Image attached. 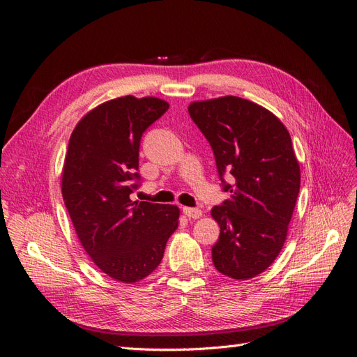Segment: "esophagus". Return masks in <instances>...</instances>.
<instances>
[{
    "mask_svg": "<svg viewBox=\"0 0 357 357\" xmlns=\"http://www.w3.org/2000/svg\"><path fill=\"white\" fill-rule=\"evenodd\" d=\"M183 211H185V214L189 219H199L202 215V211L199 208H193V207H185Z\"/></svg>",
    "mask_w": 357,
    "mask_h": 357,
    "instance_id": "1",
    "label": "esophagus"
}]
</instances>
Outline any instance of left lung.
I'll return each instance as SVG.
<instances>
[{
  "label": "left lung",
  "instance_id": "8db88e82",
  "mask_svg": "<svg viewBox=\"0 0 357 357\" xmlns=\"http://www.w3.org/2000/svg\"><path fill=\"white\" fill-rule=\"evenodd\" d=\"M189 114L231 195L211 210L220 226L213 264L226 277L248 280L275 261L286 241L301 186L291 138L271 112L238 96L192 102Z\"/></svg>",
  "mask_w": 357,
  "mask_h": 357
}]
</instances>
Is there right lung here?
Masks as SVG:
<instances>
[{"label": "right lung", "mask_w": 357, "mask_h": 357, "mask_svg": "<svg viewBox=\"0 0 357 357\" xmlns=\"http://www.w3.org/2000/svg\"><path fill=\"white\" fill-rule=\"evenodd\" d=\"M169 109L153 96H122L74 128L62 171V197L83 248L122 283L152 274L177 229L176 205L131 201L139 186L138 153L146 129Z\"/></svg>", "instance_id": "add662e5"}]
</instances>
